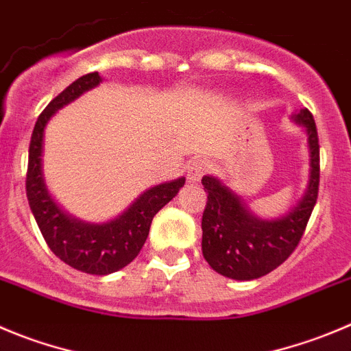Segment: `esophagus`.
<instances>
[{"label": "esophagus", "instance_id": "34e87169", "mask_svg": "<svg viewBox=\"0 0 351 351\" xmlns=\"http://www.w3.org/2000/svg\"><path fill=\"white\" fill-rule=\"evenodd\" d=\"M206 169H208V162H206V160L197 159V160H194V162H191V166H189V171H186V182L189 183L201 182L202 175L206 173Z\"/></svg>", "mask_w": 351, "mask_h": 351}]
</instances>
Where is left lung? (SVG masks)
Wrapping results in <instances>:
<instances>
[{
  "label": "left lung",
  "instance_id": "obj_1",
  "mask_svg": "<svg viewBox=\"0 0 351 351\" xmlns=\"http://www.w3.org/2000/svg\"><path fill=\"white\" fill-rule=\"evenodd\" d=\"M303 128L308 152V182L293 208L277 218H261L218 176H202L208 204L202 215V256L234 280H253L282 265L296 250L319 194V136L306 109L291 114Z\"/></svg>",
  "mask_w": 351,
  "mask_h": 351
}]
</instances>
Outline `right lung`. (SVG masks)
Segmentation results:
<instances>
[{
    "label": "right lung",
    "mask_w": 351,
    "mask_h": 351,
    "mask_svg": "<svg viewBox=\"0 0 351 351\" xmlns=\"http://www.w3.org/2000/svg\"><path fill=\"white\" fill-rule=\"evenodd\" d=\"M100 83H104V77L98 72L81 76L43 110L31 136L25 182L29 206L48 247L69 267L91 275L114 274L135 260L145 244L154 216L185 185V176H180L150 186L121 215L101 223L76 218L58 204L48 189L43 169L45 130L58 110L100 86Z\"/></svg>",
    "instance_id": "right-lung-1"
}]
</instances>
